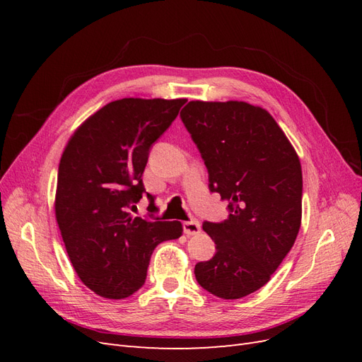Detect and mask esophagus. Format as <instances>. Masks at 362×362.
<instances>
[{"instance_id":"obj_1","label":"esophagus","mask_w":362,"mask_h":362,"mask_svg":"<svg viewBox=\"0 0 362 362\" xmlns=\"http://www.w3.org/2000/svg\"><path fill=\"white\" fill-rule=\"evenodd\" d=\"M184 226V233L187 235H196L201 233V223L196 221V218H192V221H187L182 223Z\"/></svg>"}]
</instances>
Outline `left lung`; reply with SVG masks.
<instances>
[{"instance_id": "obj_1", "label": "left lung", "mask_w": 362, "mask_h": 362, "mask_svg": "<svg viewBox=\"0 0 362 362\" xmlns=\"http://www.w3.org/2000/svg\"><path fill=\"white\" fill-rule=\"evenodd\" d=\"M181 119L208 169V187L228 201V218L204 222L216 243L194 266L199 286L240 299L270 281L302 221V168L272 115L243 101H190Z\"/></svg>"}]
</instances>
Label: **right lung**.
I'll return each mask as SVG.
<instances>
[{"label": "right lung", "instance_id": "add662e5", "mask_svg": "<svg viewBox=\"0 0 362 362\" xmlns=\"http://www.w3.org/2000/svg\"><path fill=\"white\" fill-rule=\"evenodd\" d=\"M185 100L124 98L76 128L59 164L56 218L68 257L86 287L124 299L145 284L152 252L181 237V222L133 214L152 144ZM148 194L149 210L157 211Z\"/></svg>", "mask_w": 362, "mask_h": 362}]
</instances>
